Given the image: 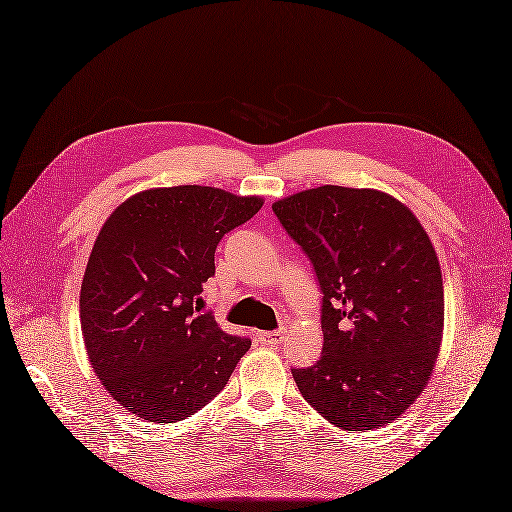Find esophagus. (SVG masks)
Listing matches in <instances>:
<instances>
[{
    "label": "esophagus",
    "mask_w": 512,
    "mask_h": 512,
    "mask_svg": "<svg viewBox=\"0 0 512 512\" xmlns=\"http://www.w3.org/2000/svg\"><path fill=\"white\" fill-rule=\"evenodd\" d=\"M285 339V331H266V333H259V342L266 344V346H277Z\"/></svg>",
    "instance_id": "esophagus-1"
}]
</instances>
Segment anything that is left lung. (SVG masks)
<instances>
[{"mask_svg":"<svg viewBox=\"0 0 512 512\" xmlns=\"http://www.w3.org/2000/svg\"><path fill=\"white\" fill-rule=\"evenodd\" d=\"M272 209L324 294L322 357L292 370L300 393L344 430L391 424L428 385L441 348L443 279L428 233L372 188L320 186Z\"/></svg>","mask_w":512,"mask_h":512,"instance_id":"8db88e82","label":"left lung"}]
</instances>
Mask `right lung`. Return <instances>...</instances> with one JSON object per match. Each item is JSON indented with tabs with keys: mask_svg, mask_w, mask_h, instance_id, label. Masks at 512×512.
I'll use <instances>...</instances> for the list:
<instances>
[{
	"mask_svg": "<svg viewBox=\"0 0 512 512\" xmlns=\"http://www.w3.org/2000/svg\"><path fill=\"white\" fill-rule=\"evenodd\" d=\"M264 199L209 186L151 188L103 222L80 292L86 355L101 385L129 413L181 422L227 385L251 339L201 313L222 235Z\"/></svg>",
	"mask_w": 512,
	"mask_h": 512,
	"instance_id": "1",
	"label": "right lung"
}]
</instances>
